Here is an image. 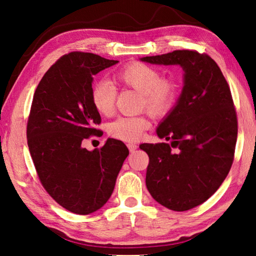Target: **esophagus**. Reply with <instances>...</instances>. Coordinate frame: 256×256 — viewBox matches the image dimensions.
<instances>
[{
	"mask_svg": "<svg viewBox=\"0 0 256 256\" xmlns=\"http://www.w3.org/2000/svg\"><path fill=\"white\" fill-rule=\"evenodd\" d=\"M128 148L131 152H133V151L138 148V146L136 144H128Z\"/></svg>",
	"mask_w": 256,
	"mask_h": 256,
	"instance_id": "obj_1",
	"label": "esophagus"
}]
</instances>
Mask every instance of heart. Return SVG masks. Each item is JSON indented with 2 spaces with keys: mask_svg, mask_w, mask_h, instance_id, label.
<instances>
[{
  "mask_svg": "<svg viewBox=\"0 0 256 256\" xmlns=\"http://www.w3.org/2000/svg\"><path fill=\"white\" fill-rule=\"evenodd\" d=\"M115 81L120 86L140 94V108L154 116H164L172 110L177 98L176 82L162 76L154 66L142 62H131L115 73ZM118 89L108 81H98L92 90V102L99 114L110 116L115 110ZM150 120L146 115L122 116L108 125V134L118 140L132 142L140 138L150 128Z\"/></svg>",
  "mask_w": 256,
  "mask_h": 256,
  "instance_id": "obj_1",
  "label": "heart"
}]
</instances>
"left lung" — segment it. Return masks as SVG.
I'll return each mask as SVG.
<instances>
[{"label":"left lung","mask_w":256,"mask_h":256,"mask_svg":"<svg viewBox=\"0 0 256 256\" xmlns=\"http://www.w3.org/2000/svg\"><path fill=\"white\" fill-rule=\"evenodd\" d=\"M141 60L180 64L185 71L178 102L157 128L170 144L140 148L149 156L146 184L154 200L174 211L193 209L220 188L235 157L238 123L230 88L206 53L177 50Z\"/></svg>","instance_id":"1"}]
</instances>
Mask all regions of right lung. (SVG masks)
<instances>
[{
    "label": "right lung",
    "instance_id": "obj_1",
    "mask_svg": "<svg viewBox=\"0 0 256 256\" xmlns=\"http://www.w3.org/2000/svg\"><path fill=\"white\" fill-rule=\"evenodd\" d=\"M118 60L71 52L52 66L34 94L27 123L30 154L46 192L76 214L97 211L110 198L128 149L108 138L88 151L82 141L102 123L92 102L94 76Z\"/></svg>",
    "mask_w": 256,
    "mask_h": 256
}]
</instances>
